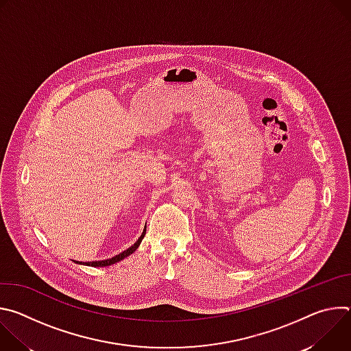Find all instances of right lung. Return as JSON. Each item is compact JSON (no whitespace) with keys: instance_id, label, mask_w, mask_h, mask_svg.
I'll list each match as a JSON object with an SVG mask.
<instances>
[{"instance_id":"add662e5","label":"right lung","mask_w":351,"mask_h":351,"mask_svg":"<svg viewBox=\"0 0 351 351\" xmlns=\"http://www.w3.org/2000/svg\"><path fill=\"white\" fill-rule=\"evenodd\" d=\"M144 234H145V229L143 230V234L138 237V240H137L132 247H129L128 250H125L123 253H121V254H118V256H115V257H112V258H110V260H104V261H93V263H79V261H77V264H84V265H90V267H108V265H112V264H115V263H118V261H121V260L126 258L128 256H130V254L134 252V250L140 245V243H141V240H143Z\"/></svg>"}]
</instances>
